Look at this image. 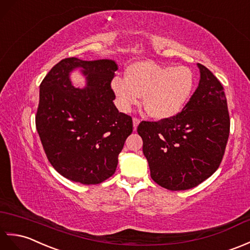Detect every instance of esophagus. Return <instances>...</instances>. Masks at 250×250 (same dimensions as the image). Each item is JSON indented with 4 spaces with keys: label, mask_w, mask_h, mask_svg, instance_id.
Returning <instances> with one entry per match:
<instances>
[{
    "label": "esophagus",
    "mask_w": 250,
    "mask_h": 250,
    "mask_svg": "<svg viewBox=\"0 0 250 250\" xmlns=\"http://www.w3.org/2000/svg\"><path fill=\"white\" fill-rule=\"evenodd\" d=\"M139 123H140V120L139 119H137V118L132 119V124H134V129L135 130L137 129V127H138V125H139Z\"/></svg>",
    "instance_id": "esophagus-1"
}]
</instances>
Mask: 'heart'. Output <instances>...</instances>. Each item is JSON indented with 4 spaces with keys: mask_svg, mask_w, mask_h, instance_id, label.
<instances>
[{
    "mask_svg": "<svg viewBox=\"0 0 250 250\" xmlns=\"http://www.w3.org/2000/svg\"><path fill=\"white\" fill-rule=\"evenodd\" d=\"M195 76L186 66L159 65L148 61L132 64L127 78L116 76L111 81L120 110L128 112L139 104L149 118L168 120L179 114L193 91Z\"/></svg>",
    "mask_w": 250,
    "mask_h": 250,
    "instance_id": "obj_1",
    "label": "heart"
}]
</instances>
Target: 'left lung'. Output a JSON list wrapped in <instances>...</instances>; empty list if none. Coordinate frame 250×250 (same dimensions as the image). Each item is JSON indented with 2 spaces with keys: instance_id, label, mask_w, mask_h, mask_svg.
Wrapping results in <instances>:
<instances>
[{
  "instance_id": "8db88e82",
  "label": "left lung",
  "mask_w": 250,
  "mask_h": 250,
  "mask_svg": "<svg viewBox=\"0 0 250 250\" xmlns=\"http://www.w3.org/2000/svg\"><path fill=\"white\" fill-rule=\"evenodd\" d=\"M200 80L180 114L159 122H141L151 177L169 190L201 184L218 169L230 131L224 87L205 66L197 64Z\"/></svg>"
}]
</instances>
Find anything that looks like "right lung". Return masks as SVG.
I'll list each match as a JSON object with an SVG mask.
<instances>
[{"instance_id":"1","label":"right lung","mask_w":250,"mask_h":250,"mask_svg":"<svg viewBox=\"0 0 250 250\" xmlns=\"http://www.w3.org/2000/svg\"><path fill=\"white\" fill-rule=\"evenodd\" d=\"M118 68L109 59L67 58L41 83L36 129L50 164L66 179L94 185L114 174L132 132L131 118L113 103L110 84ZM77 69L86 78L82 89L70 80Z\"/></svg>"}]
</instances>
